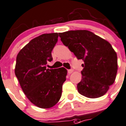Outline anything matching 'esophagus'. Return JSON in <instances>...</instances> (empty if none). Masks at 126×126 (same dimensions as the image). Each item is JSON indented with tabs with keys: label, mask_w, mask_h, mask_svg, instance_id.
<instances>
[{
	"label": "esophagus",
	"mask_w": 126,
	"mask_h": 126,
	"mask_svg": "<svg viewBox=\"0 0 126 126\" xmlns=\"http://www.w3.org/2000/svg\"><path fill=\"white\" fill-rule=\"evenodd\" d=\"M73 72V70H69L68 71V74H71Z\"/></svg>",
	"instance_id": "obj_1"
}]
</instances>
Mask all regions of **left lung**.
<instances>
[{
  "mask_svg": "<svg viewBox=\"0 0 126 126\" xmlns=\"http://www.w3.org/2000/svg\"><path fill=\"white\" fill-rule=\"evenodd\" d=\"M62 43L84 64L78 91L89 98L105 94L116 79L117 54L107 40L86 30L59 33Z\"/></svg>",
  "mask_w": 126,
  "mask_h": 126,
  "instance_id": "1",
  "label": "left lung"
}]
</instances>
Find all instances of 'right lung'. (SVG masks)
Segmentation results:
<instances>
[{
    "label": "right lung",
    "instance_id": "1",
    "mask_svg": "<svg viewBox=\"0 0 126 126\" xmlns=\"http://www.w3.org/2000/svg\"><path fill=\"white\" fill-rule=\"evenodd\" d=\"M58 38V33L37 36L21 49L16 59L15 74L22 91L32 103L43 109L59 101L68 72L63 67L46 68L53 59L51 51Z\"/></svg>",
    "mask_w": 126,
    "mask_h": 126
}]
</instances>
